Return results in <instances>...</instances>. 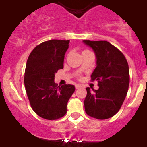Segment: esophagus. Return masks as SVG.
<instances>
[{"mask_svg": "<svg viewBox=\"0 0 147 147\" xmlns=\"http://www.w3.org/2000/svg\"><path fill=\"white\" fill-rule=\"evenodd\" d=\"M81 87H83V86L80 85V84H76V85H75V88H76V89H78V88H81Z\"/></svg>", "mask_w": 147, "mask_h": 147, "instance_id": "34e87169", "label": "esophagus"}]
</instances>
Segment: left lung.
Masks as SVG:
<instances>
[{"instance_id":"obj_1","label":"left lung","mask_w":147,"mask_h":147,"mask_svg":"<svg viewBox=\"0 0 147 147\" xmlns=\"http://www.w3.org/2000/svg\"><path fill=\"white\" fill-rule=\"evenodd\" d=\"M96 56V68L92 80L99 88L87 87L84 100L86 113L97 119H106L119 111L126 97L129 83V67L125 55L107 41L83 40Z\"/></svg>"}]
</instances>
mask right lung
I'll return each instance as SVG.
<instances>
[{
    "label": "right lung",
    "mask_w": 147,
    "mask_h": 147,
    "mask_svg": "<svg viewBox=\"0 0 147 147\" xmlns=\"http://www.w3.org/2000/svg\"><path fill=\"white\" fill-rule=\"evenodd\" d=\"M69 40L52 39L42 42L32 51L26 64L24 83L31 108L38 116L55 120L67 113L74 85L57 86L55 74L64 68V55Z\"/></svg>",
    "instance_id": "right-lung-1"
}]
</instances>
